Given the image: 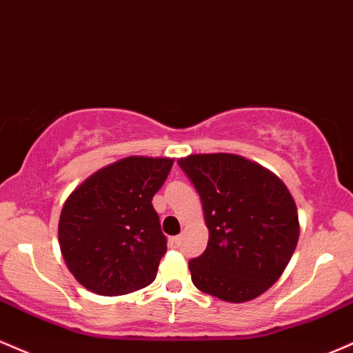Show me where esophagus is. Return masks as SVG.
I'll use <instances>...</instances> for the list:
<instances>
[{
    "instance_id": "1",
    "label": "esophagus",
    "mask_w": 353,
    "mask_h": 353,
    "mask_svg": "<svg viewBox=\"0 0 353 353\" xmlns=\"http://www.w3.org/2000/svg\"><path fill=\"white\" fill-rule=\"evenodd\" d=\"M168 246L172 248V250H178L180 248V238L178 236H173V238L168 239Z\"/></svg>"
}]
</instances>
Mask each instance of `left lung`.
<instances>
[{
    "mask_svg": "<svg viewBox=\"0 0 353 353\" xmlns=\"http://www.w3.org/2000/svg\"><path fill=\"white\" fill-rule=\"evenodd\" d=\"M201 198L208 246L190 259L193 284L228 302L268 291L291 261L299 218L283 181L261 165L231 153L178 160Z\"/></svg>",
    "mask_w": 353,
    "mask_h": 353,
    "instance_id": "obj_1",
    "label": "left lung"
}]
</instances>
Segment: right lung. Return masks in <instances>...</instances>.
<instances>
[{
    "label": "right lung",
    "mask_w": 353,
    "mask_h": 353,
    "mask_svg": "<svg viewBox=\"0 0 353 353\" xmlns=\"http://www.w3.org/2000/svg\"><path fill=\"white\" fill-rule=\"evenodd\" d=\"M172 165V159L128 157L95 172L65 200L62 258L90 292L122 296L153 283L167 238L152 198Z\"/></svg>",
    "instance_id": "obj_1"
}]
</instances>
